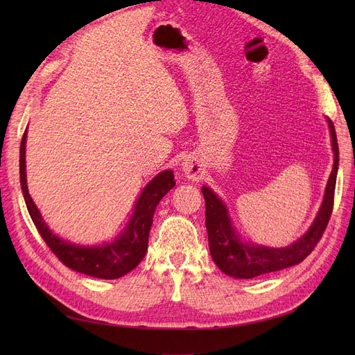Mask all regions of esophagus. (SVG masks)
Returning a JSON list of instances; mask_svg holds the SVG:
<instances>
[{
    "mask_svg": "<svg viewBox=\"0 0 355 355\" xmlns=\"http://www.w3.org/2000/svg\"><path fill=\"white\" fill-rule=\"evenodd\" d=\"M182 170L185 171V175L189 178V179H196L200 171H201V167L196 163L194 159H185L184 164H182Z\"/></svg>",
    "mask_w": 355,
    "mask_h": 355,
    "instance_id": "34e87169",
    "label": "esophagus"
}]
</instances>
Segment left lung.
<instances>
[{
    "instance_id": "8db88e82",
    "label": "left lung",
    "mask_w": 355,
    "mask_h": 355,
    "mask_svg": "<svg viewBox=\"0 0 355 355\" xmlns=\"http://www.w3.org/2000/svg\"><path fill=\"white\" fill-rule=\"evenodd\" d=\"M331 146L335 153L331 175L327 182L326 194L321 209L313 227L292 245L284 249H270V247L244 243L234 232L228 218V211L223 202L213 194L211 189L202 187V196L206 200V228L209 235V249L214 263L227 275L235 278H254L268 272L280 271L284 268L302 262L315 249L317 243L323 237L333 211L335 200L336 175L339 166V146L335 125L329 120Z\"/></svg>"
}]
</instances>
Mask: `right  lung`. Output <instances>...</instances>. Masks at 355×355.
<instances>
[{
	"label": "right lung",
	"instance_id": "right-lung-1",
	"mask_svg": "<svg viewBox=\"0 0 355 355\" xmlns=\"http://www.w3.org/2000/svg\"><path fill=\"white\" fill-rule=\"evenodd\" d=\"M25 144L26 132L24 133L22 142H20L19 159L20 185H22L24 198L32 222H34L42 240L46 241L49 249L56 254L58 259L73 271L96 278H105V280H114V278L123 277L124 274L135 270L141 263L148 250L149 230H151L153 216L158 202L176 184L173 171L166 170L149 182L136 202L130 222L114 243L101 247L73 245L63 241L49 230L46 222L41 218L35 202L32 201L29 196L25 171Z\"/></svg>",
	"mask_w": 355,
	"mask_h": 355
}]
</instances>
